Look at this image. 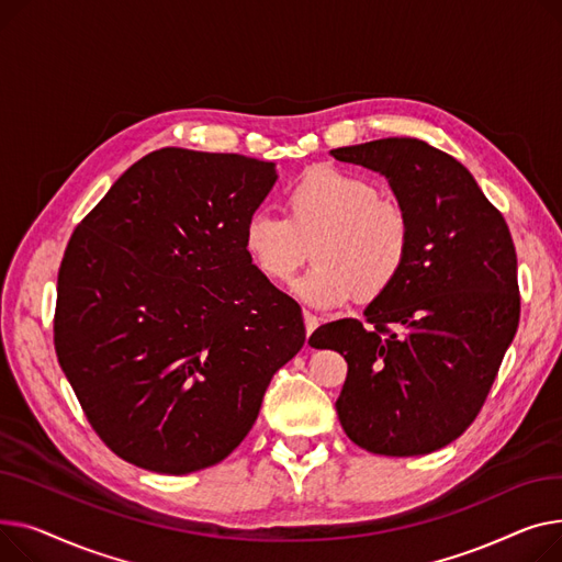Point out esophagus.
<instances>
[{
  "label": "esophagus",
  "instance_id": "34e87169",
  "mask_svg": "<svg viewBox=\"0 0 562 562\" xmlns=\"http://www.w3.org/2000/svg\"><path fill=\"white\" fill-rule=\"evenodd\" d=\"M304 324H306V336H311L317 328V317L311 311H304Z\"/></svg>",
  "mask_w": 562,
  "mask_h": 562
}]
</instances>
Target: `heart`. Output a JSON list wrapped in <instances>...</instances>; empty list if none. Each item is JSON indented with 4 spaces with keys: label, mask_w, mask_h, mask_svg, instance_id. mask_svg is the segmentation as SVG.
Segmentation results:
<instances>
[{
    "label": "heart",
    "mask_w": 562,
    "mask_h": 562,
    "mask_svg": "<svg viewBox=\"0 0 562 562\" xmlns=\"http://www.w3.org/2000/svg\"><path fill=\"white\" fill-rule=\"evenodd\" d=\"M245 249L272 283H288L306 262L317 268L294 292L315 308H340L353 296L374 302L400 281L413 247L402 204L379 196L374 181L315 165L285 190V217L256 211L245 222Z\"/></svg>",
    "instance_id": "1"
}]
</instances>
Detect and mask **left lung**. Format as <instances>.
I'll list each match as a JSON object with an SVG mask.
<instances>
[{
  "label": "left lung",
  "mask_w": 562,
  "mask_h": 562,
  "mask_svg": "<svg viewBox=\"0 0 562 562\" xmlns=\"http://www.w3.org/2000/svg\"><path fill=\"white\" fill-rule=\"evenodd\" d=\"M383 175L411 217L406 268L366 322L319 326L308 345L347 360L336 411L351 442L424 456L468 431L519 324L517 254L504 215L465 165L417 138L340 147Z\"/></svg>",
  "instance_id": "8db88e82"
}]
</instances>
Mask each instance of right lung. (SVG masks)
Segmentation results:
<instances>
[{"label": "right lung", "mask_w": 562, "mask_h": 562, "mask_svg": "<svg viewBox=\"0 0 562 562\" xmlns=\"http://www.w3.org/2000/svg\"><path fill=\"white\" fill-rule=\"evenodd\" d=\"M274 181L268 160L165 147L75 228L54 347L94 434L126 463L172 476L217 465L304 347L300 304L243 243Z\"/></svg>", "instance_id": "right-lung-1"}]
</instances>
